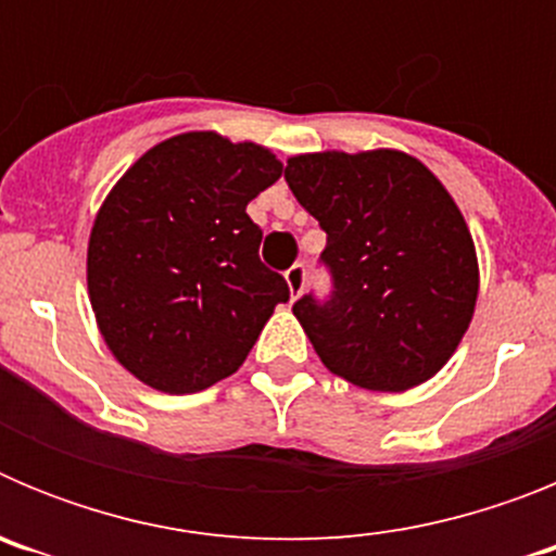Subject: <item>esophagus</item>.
Listing matches in <instances>:
<instances>
[{
	"label": "esophagus",
	"mask_w": 556,
	"mask_h": 556,
	"mask_svg": "<svg viewBox=\"0 0 556 556\" xmlns=\"http://www.w3.org/2000/svg\"><path fill=\"white\" fill-rule=\"evenodd\" d=\"M287 283H289V294L294 298H301L303 287H306V267L303 264H292V267L287 269Z\"/></svg>",
	"instance_id": "esophagus-1"
}]
</instances>
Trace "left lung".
I'll list each match as a JSON object with an SVG mask.
<instances>
[{
	"label": "left lung",
	"instance_id": "8db88e82",
	"mask_svg": "<svg viewBox=\"0 0 556 556\" xmlns=\"http://www.w3.org/2000/svg\"><path fill=\"white\" fill-rule=\"evenodd\" d=\"M283 178L326 230L331 289L292 306L323 365L378 392L434 376L479 292L473 239L443 184L392 150L298 155Z\"/></svg>",
	"mask_w": 556,
	"mask_h": 556
}]
</instances>
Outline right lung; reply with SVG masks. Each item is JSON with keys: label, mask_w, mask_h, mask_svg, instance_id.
<instances>
[{"label": "right lung", "mask_w": 556, "mask_h": 556, "mask_svg": "<svg viewBox=\"0 0 556 556\" xmlns=\"http://www.w3.org/2000/svg\"><path fill=\"white\" fill-rule=\"evenodd\" d=\"M281 169L264 147L184 132L113 186L88 242V294L108 348L139 381L175 395L217 384L289 301L248 217Z\"/></svg>", "instance_id": "1"}]
</instances>
